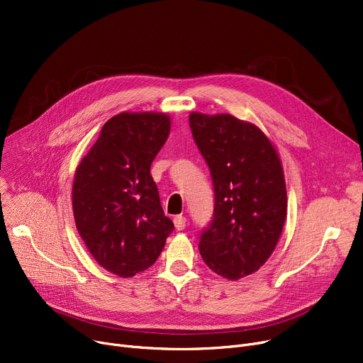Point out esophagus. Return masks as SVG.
<instances>
[{
	"label": "esophagus",
	"mask_w": 363,
	"mask_h": 363,
	"mask_svg": "<svg viewBox=\"0 0 363 363\" xmlns=\"http://www.w3.org/2000/svg\"><path fill=\"white\" fill-rule=\"evenodd\" d=\"M174 223H175V228L178 231H182V230H185V223H186V219L182 216V215H178V216H175V219H174Z\"/></svg>",
	"instance_id": "obj_1"
}]
</instances>
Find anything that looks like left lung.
<instances>
[{"label": "left lung", "instance_id": "1", "mask_svg": "<svg viewBox=\"0 0 363 363\" xmlns=\"http://www.w3.org/2000/svg\"><path fill=\"white\" fill-rule=\"evenodd\" d=\"M194 141L211 169L213 220L200 255L218 275L237 281L259 271L274 253L287 218L282 163L256 125L233 114H189Z\"/></svg>", "mask_w": 363, "mask_h": 363}]
</instances>
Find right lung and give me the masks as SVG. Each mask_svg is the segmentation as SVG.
Wrapping results in <instances>:
<instances>
[{
	"mask_svg": "<svg viewBox=\"0 0 363 363\" xmlns=\"http://www.w3.org/2000/svg\"><path fill=\"white\" fill-rule=\"evenodd\" d=\"M169 132L164 113H119L76 167V228L97 263L121 278L148 269L174 231L150 174Z\"/></svg>",
	"mask_w": 363,
	"mask_h": 363,
	"instance_id": "obj_1",
	"label": "right lung"
}]
</instances>
